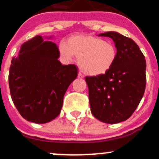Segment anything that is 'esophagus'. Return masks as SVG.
Instances as JSON below:
<instances>
[{
	"label": "esophagus",
	"mask_w": 159,
	"mask_h": 159,
	"mask_svg": "<svg viewBox=\"0 0 159 159\" xmlns=\"http://www.w3.org/2000/svg\"><path fill=\"white\" fill-rule=\"evenodd\" d=\"M78 78H80V79H83V75L81 73H78Z\"/></svg>",
	"instance_id": "obj_1"
}]
</instances>
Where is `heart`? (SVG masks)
<instances>
[{
  "mask_svg": "<svg viewBox=\"0 0 159 159\" xmlns=\"http://www.w3.org/2000/svg\"><path fill=\"white\" fill-rule=\"evenodd\" d=\"M59 51L61 56L70 60L73 55L78 57L80 68L90 76H99L107 73L117 59L115 45L100 38L90 34L72 36L67 44L62 42Z\"/></svg>",
  "mask_w": 159,
  "mask_h": 159,
  "instance_id": "obj_1",
  "label": "heart"
}]
</instances>
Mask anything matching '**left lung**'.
I'll return each instance as SVG.
<instances>
[{
	"label": "left lung",
	"mask_w": 159,
	"mask_h": 159,
	"mask_svg": "<svg viewBox=\"0 0 159 159\" xmlns=\"http://www.w3.org/2000/svg\"><path fill=\"white\" fill-rule=\"evenodd\" d=\"M99 36L113 39L117 56L104 74L86 76L91 113L102 122L117 124L129 118L142 99L146 86V61L131 39L115 31Z\"/></svg>",
	"instance_id": "1"
}]
</instances>
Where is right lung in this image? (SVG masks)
I'll list each match as a JSON object with an SVG mask.
<instances>
[{"mask_svg":"<svg viewBox=\"0 0 159 159\" xmlns=\"http://www.w3.org/2000/svg\"><path fill=\"white\" fill-rule=\"evenodd\" d=\"M57 45L37 35L13 57L8 81L12 101L23 118L45 124L60 114L63 97L77 77L75 65H62Z\"/></svg>","mask_w":159,"mask_h":159,"instance_id":"add662e5","label":"right lung"}]
</instances>
